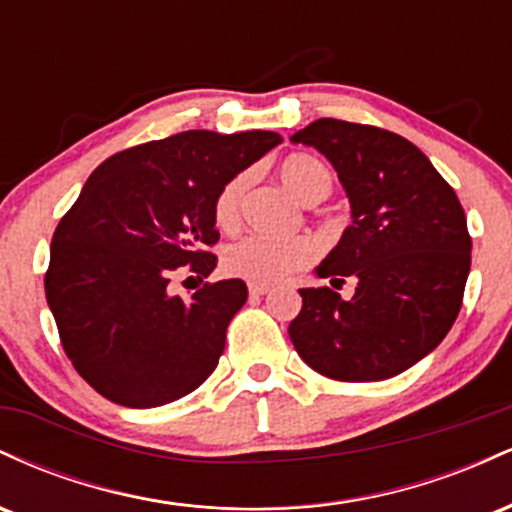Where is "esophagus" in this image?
Here are the masks:
<instances>
[{"instance_id":"1","label":"esophagus","mask_w":512,"mask_h":512,"mask_svg":"<svg viewBox=\"0 0 512 512\" xmlns=\"http://www.w3.org/2000/svg\"><path fill=\"white\" fill-rule=\"evenodd\" d=\"M248 289H250V296H267V293L272 291V286H267V284H250Z\"/></svg>"}]
</instances>
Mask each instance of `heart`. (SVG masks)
<instances>
[{"instance_id": "obj_1", "label": "heart", "mask_w": 512, "mask_h": 512, "mask_svg": "<svg viewBox=\"0 0 512 512\" xmlns=\"http://www.w3.org/2000/svg\"><path fill=\"white\" fill-rule=\"evenodd\" d=\"M279 178L298 202L317 204L332 195L334 173L322 158L313 154H291L281 161ZM248 170L233 175L214 199V221L221 228H233L240 216V202L250 187ZM317 245L308 236L267 238L245 236L223 250V269L231 276L252 281V284H274L286 276L308 267L315 260Z\"/></svg>"}]
</instances>
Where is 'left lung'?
Here are the masks:
<instances>
[{
  "label": "left lung",
  "mask_w": 512,
  "mask_h": 512,
  "mask_svg": "<svg viewBox=\"0 0 512 512\" xmlns=\"http://www.w3.org/2000/svg\"><path fill=\"white\" fill-rule=\"evenodd\" d=\"M291 142L320 151L351 202V226L315 274L332 286L356 279L349 301L330 286L298 291L291 342L332 380L399 375L443 342L462 308L472 238L460 199L424 151L387 129L322 117Z\"/></svg>",
  "instance_id": "obj_1"
}]
</instances>
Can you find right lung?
Returning a JSON list of instances; mask_svg holds the SVG:
<instances>
[{"instance_id": "right-lung-1", "label": "right lung", "mask_w": 512, "mask_h": 512, "mask_svg": "<svg viewBox=\"0 0 512 512\" xmlns=\"http://www.w3.org/2000/svg\"><path fill=\"white\" fill-rule=\"evenodd\" d=\"M276 144L279 134L262 129H190L93 170L52 236L45 296L64 354L98 395L161 407L214 373L248 286L223 279L182 301L168 291L170 274L214 272V199Z\"/></svg>"}]
</instances>
